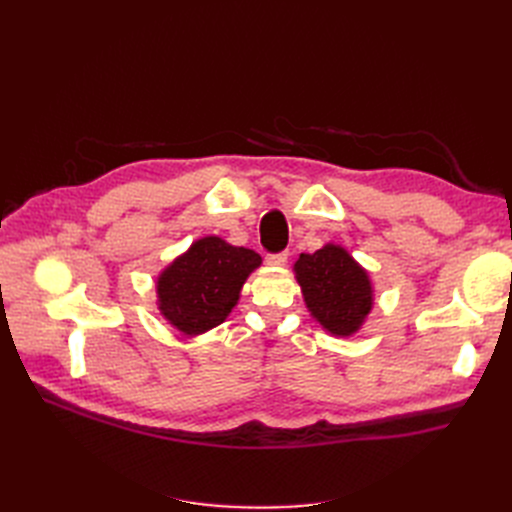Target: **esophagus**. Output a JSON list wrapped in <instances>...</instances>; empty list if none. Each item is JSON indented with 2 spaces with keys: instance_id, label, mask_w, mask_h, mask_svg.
Returning a JSON list of instances; mask_svg holds the SVG:
<instances>
[{
  "instance_id": "1",
  "label": "esophagus",
  "mask_w": 512,
  "mask_h": 512,
  "mask_svg": "<svg viewBox=\"0 0 512 512\" xmlns=\"http://www.w3.org/2000/svg\"><path fill=\"white\" fill-rule=\"evenodd\" d=\"M267 262L271 267H284L288 262V252H280V254H269Z\"/></svg>"
}]
</instances>
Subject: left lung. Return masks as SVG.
<instances>
[{"instance_id": "obj_1", "label": "left lung", "mask_w": 512, "mask_h": 512, "mask_svg": "<svg viewBox=\"0 0 512 512\" xmlns=\"http://www.w3.org/2000/svg\"><path fill=\"white\" fill-rule=\"evenodd\" d=\"M294 277L309 314L335 337L354 335L374 307L369 273L342 245L327 243L314 254H301L294 262Z\"/></svg>"}]
</instances>
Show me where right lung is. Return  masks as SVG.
<instances>
[{"mask_svg": "<svg viewBox=\"0 0 512 512\" xmlns=\"http://www.w3.org/2000/svg\"><path fill=\"white\" fill-rule=\"evenodd\" d=\"M262 258L220 237H203L158 275V309L183 335H200L222 324L239 303L241 288Z\"/></svg>", "mask_w": 512, "mask_h": 512, "instance_id": "1", "label": "right lung"}]
</instances>
